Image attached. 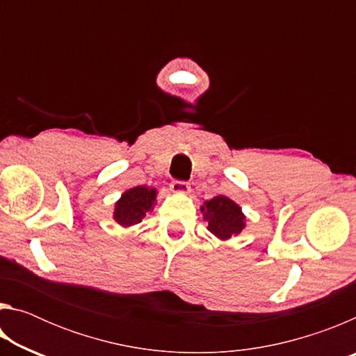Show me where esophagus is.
<instances>
[{
	"label": "esophagus",
	"mask_w": 356,
	"mask_h": 356,
	"mask_svg": "<svg viewBox=\"0 0 356 356\" xmlns=\"http://www.w3.org/2000/svg\"><path fill=\"white\" fill-rule=\"evenodd\" d=\"M171 191L176 193V195H188L190 193V185L182 180H172L171 182Z\"/></svg>",
	"instance_id": "esophagus-1"
}]
</instances>
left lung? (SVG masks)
<instances>
[{"instance_id":"left-lung-1","label":"left lung","mask_w":356,"mask_h":356,"mask_svg":"<svg viewBox=\"0 0 356 356\" xmlns=\"http://www.w3.org/2000/svg\"><path fill=\"white\" fill-rule=\"evenodd\" d=\"M204 220L209 222L207 229L215 237L227 240L232 236H238L245 229V215L238 204L229 200L227 196H215L204 202L201 207Z\"/></svg>"}]
</instances>
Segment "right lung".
I'll return each instance as SVG.
<instances>
[{
	"instance_id": "add662e5",
	"label": "right lung",
	"mask_w": 356,
	"mask_h": 356,
	"mask_svg": "<svg viewBox=\"0 0 356 356\" xmlns=\"http://www.w3.org/2000/svg\"><path fill=\"white\" fill-rule=\"evenodd\" d=\"M156 197V190L149 186H135L120 196V200L114 204L113 218L120 226H135L146 216L149 210L154 209Z\"/></svg>"
}]
</instances>
